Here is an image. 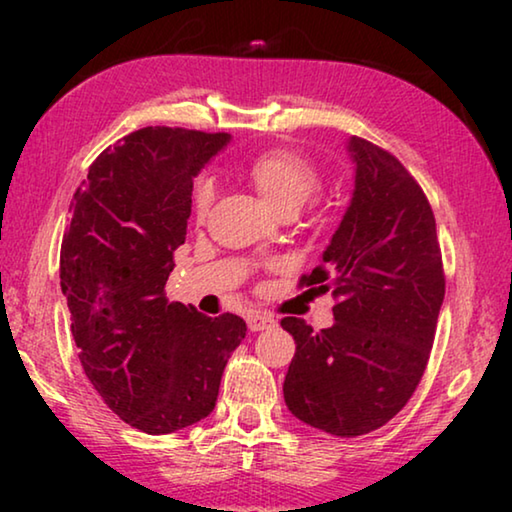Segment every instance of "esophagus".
I'll return each mask as SVG.
<instances>
[{"mask_svg":"<svg viewBox=\"0 0 512 512\" xmlns=\"http://www.w3.org/2000/svg\"><path fill=\"white\" fill-rule=\"evenodd\" d=\"M262 323H264V320H262ZM262 323H257V325H262Z\"/></svg>","mask_w":512,"mask_h":512,"instance_id":"esophagus-1","label":"esophagus"}]
</instances>
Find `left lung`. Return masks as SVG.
I'll list each match as a JSON object with an SVG mask.
<instances>
[{
	"mask_svg": "<svg viewBox=\"0 0 512 512\" xmlns=\"http://www.w3.org/2000/svg\"><path fill=\"white\" fill-rule=\"evenodd\" d=\"M214 135L146 126L92 162L69 205L60 289L85 375L112 411L144 433L207 418L246 320L205 302H169L164 284L185 244L194 180Z\"/></svg>",
	"mask_w": 512,
	"mask_h": 512,
	"instance_id": "1",
	"label": "left lung"
}]
</instances>
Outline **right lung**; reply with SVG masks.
<instances>
[{
  "mask_svg": "<svg viewBox=\"0 0 512 512\" xmlns=\"http://www.w3.org/2000/svg\"><path fill=\"white\" fill-rule=\"evenodd\" d=\"M348 210L307 287L325 296L320 325L287 316L296 341L284 402L309 427L370 433L411 400L427 368L445 298L436 221L391 153L352 137Z\"/></svg>",
  "mask_w": 512,
  "mask_h": 512,
  "instance_id": "1",
  "label": "right lung"
}]
</instances>
